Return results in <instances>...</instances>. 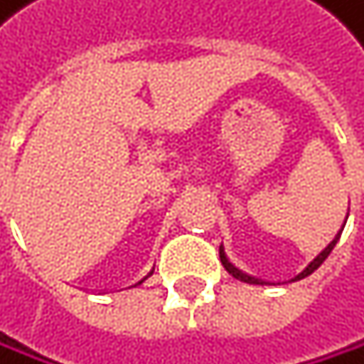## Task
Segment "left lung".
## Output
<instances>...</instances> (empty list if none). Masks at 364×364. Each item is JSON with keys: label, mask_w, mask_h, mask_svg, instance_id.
Masks as SVG:
<instances>
[{"label": "left lung", "mask_w": 364, "mask_h": 364, "mask_svg": "<svg viewBox=\"0 0 364 364\" xmlns=\"http://www.w3.org/2000/svg\"><path fill=\"white\" fill-rule=\"evenodd\" d=\"M338 236H341V234H338ZM338 236H336V239H334V241H332V243H330V245H328V247H326V250H323V252H321V254H319V256H317V258H315L311 264H308V267L301 271V274H299L295 280H301V278H306V276H311V274H313V271H315V269H317V267H319V264H321V262H323V260L330 256V252L334 250V245H336V241H338ZM219 258H221V264L225 267L228 274H230V276H234L236 280H241V282H250V284H262L260 280H256V278H252V276H245V274H241V271L236 269V267H232V264L228 262L225 254H223V247L219 250Z\"/></svg>", "instance_id": "8db88e82"}]
</instances>
